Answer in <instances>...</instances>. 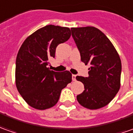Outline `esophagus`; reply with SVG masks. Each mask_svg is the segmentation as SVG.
Masks as SVG:
<instances>
[{
    "label": "esophagus",
    "instance_id": "1",
    "mask_svg": "<svg viewBox=\"0 0 133 133\" xmlns=\"http://www.w3.org/2000/svg\"><path fill=\"white\" fill-rule=\"evenodd\" d=\"M72 80H73V81H75V80H76V75H72Z\"/></svg>",
    "mask_w": 133,
    "mask_h": 133
}]
</instances>
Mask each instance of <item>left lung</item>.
Listing matches in <instances>:
<instances>
[{
    "label": "left lung",
    "instance_id": "1",
    "mask_svg": "<svg viewBox=\"0 0 133 133\" xmlns=\"http://www.w3.org/2000/svg\"><path fill=\"white\" fill-rule=\"evenodd\" d=\"M71 31L81 61L90 64L88 77H76L85 87L77 99L87 109L102 108L110 103L120 88L119 56L109 38L96 27H72Z\"/></svg>",
    "mask_w": 133,
    "mask_h": 133
}]
</instances>
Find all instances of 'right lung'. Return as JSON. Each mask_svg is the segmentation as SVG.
Returning <instances> with one entry per match:
<instances>
[{
  "instance_id": "obj_1",
  "label": "right lung",
  "mask_w": 133,
  "mask_h": 133,
  "mask_svg": "<svg viewBox=\"0 0 133 133\" xmlns=\"http://www.w3.org/2000/svg\"><path fill=\"white\" fill-rule=\"evenodd\" d=\"M70 36L68 27L49 24L35 31L22 45L16 56V85L30 107L39 110L54 107L62 89L72 82L69 71L57 72L48 67L58 45Z\"/></svg>"
}]
</instances>
